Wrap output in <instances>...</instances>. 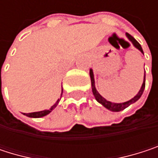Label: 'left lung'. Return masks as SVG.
I'll return each instance as SVG.
<instances>
[{"instance_id":"1","label":"left lung","mask_w":158,"mask_h":158,"mask_svg":"<svg viewBox=\"0 0 158 158\" xmlns=\"http://www.w3.org/2000/svg\"><path fill=\"white\" fill-rule=\"evenodd\" d=\"M126 35H127V37L132 41V43L134 44V46L137 48V49H139L142 53H143V52L142 47L140 46V44H139V43L131 35L126 34ZM89 76H90V80H91V89H92V92H93V95H94L96 101H97L98 102H100L102 105H103L105 108H107L108 110H111V111H121V110H124L125 108H127L128 106H130L132 103H134V102H135L136 101H138V100L140 99V97L142 96L143 92V89H144V87H145V74H144L143 82L142 87H141L139 92L136 94V96H135L132 100H130V101H128V102H123V103H113V102H108L107 100H105V99L97 91V89H96V88H95V84H94V76H93V72H92L91 69L89 70Z\"/></svg>"}]
</instances>
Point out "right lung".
Returning a JSON list of instances; mask_svg holds the SVG:
<instances>
[{"label":"right lung","mask_w":158,"mask_h":158,"mask_svg":"<svg viewBox=\"0 0 158 158\" xmlns=\"http://www.w3.org/2000/svg\"><path fill=\"white\" fill-rule=\"evenodd\" d=\"M62 92H63V89H62ZM59 101V100H58ZM58 101L56 102V103H55L49 110H41V111H36V112H30V113H24L26 116L28 117H32V118H40V117H43V116H46L48 115L49 112H51V110L53 109L56 108V106L57 105L58 103Z\"/></svg>","instance_id":"add662e5"}]
</instances>
